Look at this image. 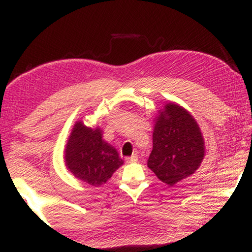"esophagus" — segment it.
I'll use <instances>...</instances> for the list:
<instances>
[{"label":"esophagus","instance_id":"obj_1","mask_svg":"<svg viewBox=\"0 0 252 252\" xmlns=\"http://www.w3.org/2000/svg\"><path fill=\"white\" fill-rule=\"evenodd\" d=\"M126 161L127 162V163H134V162L138 161V156L133 155L132 157H127V158H126Z\"/></svg>","mask_w":252,"mask_h":252}]
</instances>
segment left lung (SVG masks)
Returning a JSON list of instances; mask_svg holds the SVG:
<instances>
[{
	"label": "left lung",
	"instance_id": "obj_1",
	"mask_svg": "<svg viewBox=\"0 0 252 252\" xmlns=\"http://www.w3.org/2000/svg\"><path fill=\"white\" fill-rule=\"evenodd\" d=\"M148 167L160 181L173 187L199 169L204 158L203 135L193 116L176 102L158 111Z\"/></svg>",
	"mask_w": 252,
	"mask_h": 252
}]
</instances>
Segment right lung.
<instances>
[{"label": "right lung", "mask_w": 252, "mask_h": 252, "mask_svg": "<svg viewBox=\"0 0 252 252\" xmlns=\"http://www.w3.org/2000/svg\"><path fill=\"white\" fill-rule=\"evenodd\" d=\"M65 167L73 176L92 187L106 183L123 164L117 149L103 139L100 126L76 121L64 149Z\"/></svg>", "instance_id": "right-lung-1"}]
</instances>
